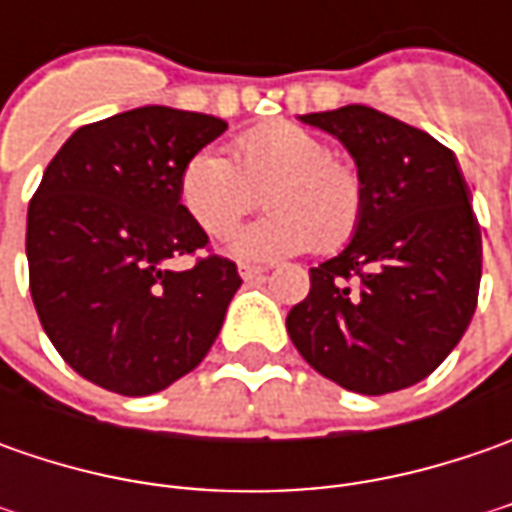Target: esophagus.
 Instances as JSON below:
<instances>
[{
  "mask_svg": "<svg viewBox=\"0 0 512 512\" xmlns=\"http://www.w3.org/2000/svg\"><path fill=\"white\" fill-rule=\"evenodd\" d=\"M239 276H242L245 282H253V279H262V276H265V267L239 265Z\"/></svg>",
  "mask_w": 512,
  "mask_h": 512,
  "instance_id": "1",
  "label": "esophagus"
}]
</instances>
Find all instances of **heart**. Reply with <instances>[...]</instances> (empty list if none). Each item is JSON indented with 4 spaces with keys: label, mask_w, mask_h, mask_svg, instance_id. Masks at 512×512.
<instances>
[{
    "label": "heart",
    "mask_w": 512,
    "mask_h": 512,
    "mask_svg": "<svg viewBox=\"0 0 512 512\" xmlns=\"http://www.w3.org/2000/svg\"><path fill=\"white\" fill-rule=\"evenodd\" d=\"M233 159L213 148L196 150L179 170V202L210 239H222L247 216L265 187V219L230 239L239 259H285L316 247L339 250L364 216V182L330 156L325 142L302 125L267 122L236 136Z\"/></svg>",
    "instance_id": "obj_1"
}]
</instances>
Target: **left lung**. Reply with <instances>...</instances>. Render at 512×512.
<instances>
[{"instance_id": "left-lung-1", "label": "left lung", "mask_w": 512, "mask_h": 512, "mask_svg": "<svg viewBox=\"0 0 512 512\" xmlns=\"http://www.w3.org/2000/svg\"><path fill=\"white\" fill-rule=\"evenodd\" d=\"M353 156L364 216L350 245L310 267L287 313L305 362L344 390L382 396L427 379L476 313L482 230L453 150L364 105L307 113Z\"/></svg>"}]
</instances>
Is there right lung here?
<instances>
[{"mask_svg": "<svg viewBox=\"0 0 512 512\" xmlns=\"http://www.w3.org/2000/svg\"><path fill=\"white\" fill-rule=\"evenodd\" d=\"M225 119L145 105L79 128L28 207L30 296L59 356L88 382L150 396L202 362L242 279L179 202V170Z\"/></svg>", "mask_w": 512, "mask_h": 512, "instance_id": "obj_1", "label": "right lung"}]
</instances>
